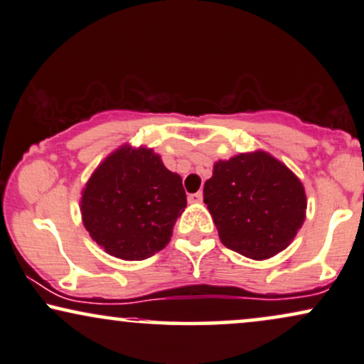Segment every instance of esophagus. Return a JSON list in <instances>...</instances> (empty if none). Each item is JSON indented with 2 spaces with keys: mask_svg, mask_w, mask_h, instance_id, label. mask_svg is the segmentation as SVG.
Wrapping results in <instances>:
<instances>
[{
  "mask_svg": "<svg viewBox=\"0 0 364 364\" xmlns=\"http://www.w3.org/2000/svg\"><path fill=\"white\" fill-rule=\"evenodd\" d=\"M201 200H203V193L201 191L191 193V195L188 196V201H190V203H201Z\"/></svg>",
  "mask_w": 364,
  "mask_h": 364,
  "instance_id": "obj_1",
  "label": "esophagus"
}]
</instances>
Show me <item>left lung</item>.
<instances>
[{
  "label": "left lung",
  "mask_w": 364,
  "mask_h": 364,
  "mask_svg": "<svg viewBox=\"0 0 364 364\" xmlns=\"http://www.w3.org/2000/svg\"><path fill=\"white\" fill-rule=\"evenodd\" d=\"M203 201L223 245L254 260L270 259L292 242L307 206L296 174L264 151L218 161Z\"/></svg>",
  "instance_id": "8db88e82"
}]
</instances>
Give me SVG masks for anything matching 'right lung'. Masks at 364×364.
I'll return each mask as SVG.
<instances>
[{"label": "right lung", "mask_w": 364, "mask_h": 364, "mask_svg": "<svg viewBox=\"0 0 364 364\" xmlns=\"http://www.w3.org/2000/svg\"><path fill=\"white\" fill-rule=\"evenodd\" d=\"M185 208L179 174L164 168L153 149L129 146L95 169L80 201L87 232L122 260H144L163 250Z\"/></svg>", "instance_id": "add662e5"}]
</instances>
